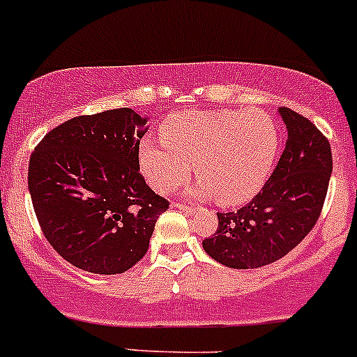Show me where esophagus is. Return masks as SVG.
Returning a JSON list of instances; mask_svg holds the SVG:
<instances>
[{
  "mask_svg": "<svg viewBox=\"0 0 357 357\" xmlns=\"http://www.w3.org/2000/svg\"><path fill=\"white\" fill-rule=\"evenodd\" d=\"M172 206H174V208H178V210H183L188 215H193L195 211H197V208H195V206L185 205V203H172Z\"/></svg>",
  "mask_w": 357,
  "mask_h": 357,
  "instance_id": "34e87169",
  "label": "esophagus"
}]
</instances>
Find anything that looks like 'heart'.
<instances>
[{
	"instance_id": "b5f03b06",
	"label": "heart",
	"mask_w": 357,
	"mask_h": 357,
	"mask_svg": "<svg viewBox=\"0 0 357 357\" xmlns=\"http://www.w3.org/2000/svg\"><path fill=\"white\" fill-rule=\"evenodd\" d=\"M162 140L144 139L140 171L159 193H169L195 174V195L238 205L261 190L280 151V128L262 109H186L160 127Z\"/></svg>"
}]
</instances>
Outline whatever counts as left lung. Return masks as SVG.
<instances>
[{
  "label": "left lung",
  "instance_id": "obj_1",
  "mask_svg": "<svg viewBox=\"0 0 357 357\" xmlns=\"http://www.w3.org/2000/svg\"><path fill=\"white\" fill-rule=\"evenodd\" d=\"M287 146L273 174L245 206L218 215L203 249L227 268L254 269L287 256L315 227L332 174L331 144L310 120L280 108Z\"/></svg>",
  "mask_w": 357,
  "mask_h": 357
}]
</instances>
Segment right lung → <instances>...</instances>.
I'll return each instance as SVG.
<instances>
[{
    "mask_svg": "<svg viewBox=\"0 0 357 357\" xmlns=\"http://www.w3.org/2000/svg\"><path fill=\"white\" fill-rule=\"evenodd\" d=\"M147 119L130 108L74 116L52 128L30 155L29 190L40 229L76 268L120 274L149 249L169 202L140 174Z\"/></svg>",
    "mask_w": 357,
    "mask_h": 357,
    "instance_id": "add662e5",
    "label": "right lung"
}]
</instances>
